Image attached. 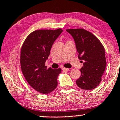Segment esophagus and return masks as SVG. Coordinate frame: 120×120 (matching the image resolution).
Here are the masks:
<instances>
[{
  "label": "esophagus",
  "instance_id": "1",
  "mask_svg": "<svg viewBox=\"0 0 120 120\" xmlns=\"http://www.w3.org/2000/svg\"><path fill=\"white\" fill-rule=\"evenodd\" d=\"M62 69H63V71H68L69 70V69L66 68H63Z\"/></svg>",
  "mask_w": 120,
  "mask_h": 120
}]
</instances>
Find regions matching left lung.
Returning <instances> with one entry per match:
<instances>
[{
  "instance_id": "left-lung-1",
  "label": "left lung",
  "mask_w": 120,
  "mask_h": 120,
  "mask_svg": "<svg viewBox=\"0 0 120 120\" xmlns=\"http://www.w3.org/2000/svg\"><path fill=\"white\" fill-rule=\"evenodd\" d=\"M67 31L74 38L79 58L83 61L81 75L76 84L82 89H94L100 83L106 67L105 48L94 34L84 29H67Z\"/></svg>"
}]
</instances>
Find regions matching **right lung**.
<instances>
[{
	"mask_svg": "<svg viewBox=\"0 0 120 120\" xmlns=\"http://www.w3.org/2000/svg\"><path fill=\"white\" fill-rule=\"evenodd\" d=\"M63 30H37L26 37L20 51V67L25 79L32 88L47 94L56 89L57 77L62 71L45 65L50 50Z\"/></svg>",
	"mask_w": 120,
	"mask_h": 120,
	"instance_id": "right-lung-1",
	"label": "right lung"
}]
</instances>
